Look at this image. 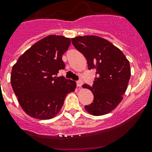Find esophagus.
Instances as JSON below:
<instances>
[{
  "mask_svg": "<svg viewBox=\"0 0 152 152\" xmlns=\"http://www.w3.org/2000/svg\"><path fill=\"white\" fill-rule=\"evenodd\" d=\"M83 82L82 80H79L77 81V86H78V87H81V86H83Z\"/></svg>",
  "mask_w": 152,
  "mask_h": 152,
  "instance_id": "esophagus-1",
  "label": "esophagus"
}]
</instances>
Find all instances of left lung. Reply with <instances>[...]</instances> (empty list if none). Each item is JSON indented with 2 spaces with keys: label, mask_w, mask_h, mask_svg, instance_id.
Masks as SVG:
<instances>
[{
  "label": "left lung",
  "mask_w": 152,
  "mask_h": 152,
  "mask_svg": "<svg viewBox=\"0 0 152 152\" xmlns=\"http://www.w3.org/2000/svg\"><path fill=\"white\" fill-rule=\"evenodd\" d=\"M72 43L87 59L88 69L96 70L92 86L85 84L94 94V101L85 106L88 112L100 116L117 107L126 91L130 77L129 61L112 43L95 35L77 36Z\"/></svg>",
  "instance_id": "left-lung-1"
}]
</instances>
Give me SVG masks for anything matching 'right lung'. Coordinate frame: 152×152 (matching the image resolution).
<instances>
[{
	"instance_id": "1",
	"label": "right lung",
	"mask_w": 152,
	"mask_h": 152,
	"mask_svg": "<svg viewBox=\"0 0 152 152\" xmlns=\"http://www.w3.org/2000/svg\"><path fill=\"white\" fill-rule=\"evenodd\" d=\"M70 39L48 35L39 40L18 58L11 75L12 88L23 110L30 117L49 120L59 112L66 96L76 83L56 77L65 68L62 55Z\"/></svg>"
}]
</instances>
